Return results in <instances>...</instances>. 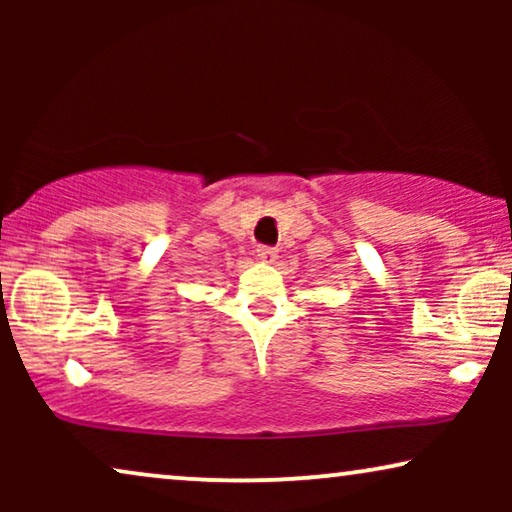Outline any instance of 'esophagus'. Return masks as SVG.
<instances>
[{"instance_id":"1","label":"esophagus","mask_w":512,"mask_h":512,"mask_svg":"<svg viewBox=\"0 0 512 512\" xmlns=\"http://www.w3.org/2000/svg\"><path fill=\"white\" fill-rule=\"evenodd\" d=\"M256 256H258V261H263V263H275L277 261V251L272 247H258Z\"/></svg>"}]
</instances>
